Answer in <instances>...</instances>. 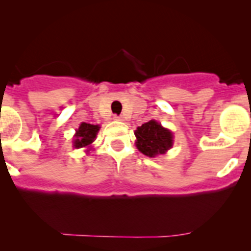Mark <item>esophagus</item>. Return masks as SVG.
Instances as JSON below:
<instances>
[{"label": "esophagus", "instance_id": "34e87169", "mask_svg": "<svg viewBox=\"0 0 251 251\" xmlns=\"http://www.w3.org/2000/svg\"><path fill=\"white\" fill-rule=\"evenodd\" d=\"M114 120H119V121H123L124 118L121 115H114Z\"/></svg>", "mask_w": 251, "mask_h": 251}]
</instances>
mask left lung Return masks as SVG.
Segmentation results:
<instances>
[{
    "mask_svg": "<svg viewBox=\"0 0 251 251\" xmlns=\"http://www.w3.org/2000/svg\"><path fill=\"white\" fill-rule=\"evenodd\" d=\"M135 135L137 137L136 147L138 151L151 158L164 154L173 147V133L155 120L144 123L137 127Z\"/></svg>",
    "mask_w": 251,
    "mask_h": 251,
    "instance_id": "1",
    "label": "left lung"
}]
</instances>
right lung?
<instances>
[{
    "instance_id": "1",
    "label": "right lung",
    "mask_w": 251,
    "mask_h": 251,
    "mask_svg": "<svg viewBox=\"0 0 251 251\" xmlns=\"http://www.w3.org/2000/svg\"><path fill=\"white\" fill-rule=\"evenodd\" d=\"M98 130H100L98 125H91V124L86 123L81 124L80 127L76 131V135H75V148H82V147L90 146L95 141Z\"/></svg>"
}]
</instances>
